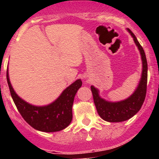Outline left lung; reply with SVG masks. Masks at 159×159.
<instances>
[{"instance_id": "1", "label": "left lung", "mask_w": 159, "mask_h": 159, "mask_svg": "<svg viewBox=\"0 0 159 159\" xmlns=\"http://www.w3.org/2000/svg\"><path fill=\"white\" fill-rule=\"evenodd\" d=\"M132 36L135 44L139 50L143 61V72H142L141 80L135 92L132 94L128 99L117 102H107L100 98L98 90L93 86H91L93 99L96 110L99 116L103 120L110 123H119L126 121L130 119L141 109L147 94V61L146 55L143 47L140 45L137 38L130 29H128Z\"/></svg>"}]
</instances>
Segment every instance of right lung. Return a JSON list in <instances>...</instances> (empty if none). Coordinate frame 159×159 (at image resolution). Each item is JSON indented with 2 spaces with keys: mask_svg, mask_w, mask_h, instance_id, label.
<instances>
[{
  "mask_svg": "<svg viewBox=\"0 0 159 159\" xmlns=\"http://www.w3.org/2000/svg\"><path fill=\"white\" fill-rule=\"evenodd\" d=\"M7 82L18 111L31 127L40 131L56 132L66 128L70 124L72 120L74 98L79 88L82 86L81 80H77L67 87L55 102L44 107L32 106L20 99L14 92L8 72Z\"/></svg>",
  "mask_w": 159,
  "mask_h": 159,
  "instance_id": "right-lung-1",
  "label": "right lung"
}]
</instances>
